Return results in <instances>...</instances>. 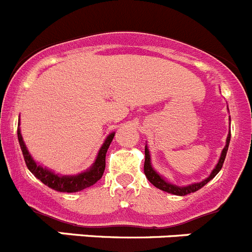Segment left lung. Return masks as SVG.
I'll list each match as a JSON object with an SVG mask.
<instances>
[{"label":"left lung","instance_id":"8db88e82","mask_svg":"<svg viewBox=\"0 0 252 252\" xmlns=\"http://www.w3.org/2000/svg\"><path fill=\"white\" fill-rule=\"evenodd\" d=\"M230 138H231V131L228 133L227 140H226V146H225V148H223V151H222L221 157H220V160H219V163H217L216 168L212 171V173L210 174V177H208V178H206L205 181H202V182L193 183V185L186 186V187H178V186H174V185H171V183H168V182H165L162 177H160L157 172L152 168L151 156H149V151L146 146V149H144V153H146V160H144V174H146L147 180H148L149 182L154 186V187L159 188V189H162V191H164V192H168V193L177 194V196H186V194H188V193H192V192L198 191L199 188H202L206 183L210 182V181L212 180V178H214V177L216 176L220 171H221L222 165H223V162H225L226 153H227V149H228V144H230Z\"/></svg>","mask_w":252,"mask_h":252}]
</instances>
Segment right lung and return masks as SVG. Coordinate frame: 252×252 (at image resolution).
Instances as JSON below:
<instances>
[{
  "mask_svg": "<svg viewBox=\"0 0 252 252\" xmlns=\"http://www.w3.org/2000/svg\"><path fill=\"white\" fill-rule=\"evenodd\" d=\"M17 137H19V143L20 147H21L22 154H24L25 163H26L27 168L30 169V172L36 178H38L44 185H46L50 188H53L55 191L79 192L81 189H84V188L95 185L101 178V176L104 173V169H105V154L108 148H109L110 143H112L113 138H114V133H112L109 137L106 138V140L104 142L103 146H101L100 151L98 153V157H96V160H95L92 168L89 171L84 172V173L78 174V176H58V174L50 172L49 169L42 168L41 165L36 164L35 160L31 158V156L29 154V151L26 149L24 139H22V135L20 133V128H17Z\"/></svg>",
  "mask_w": 252,
  "mask_h": 252,
  "instance_id": "1",
  "label": "right lung"
}]
</instances>
